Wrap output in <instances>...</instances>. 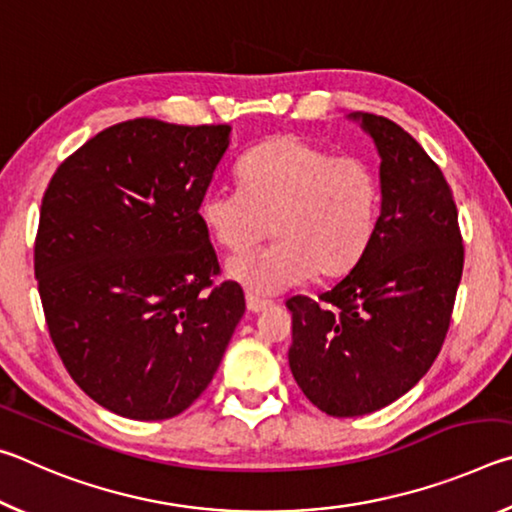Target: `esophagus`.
<instances>
[{
  "label": "esophagus",
  "instance_id": "34e87169",
  "mask_svg": "<svg viewBox=\"0 0 512 512\" xmlns=\"http://www.w3.org/2000/svg\"><path fill=\"white\" fill-rule=\"evenodd\" d=\"M271 305H273L271 300H262V298H257V296H248L246 298V307H248V311H253V314H259V311H264V309H268Z\"/></svg>",
  "mask_w": 512,
  "mask_h": 512
}]
</instances>
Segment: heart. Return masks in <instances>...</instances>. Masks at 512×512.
<instances>
[{
	"instance_id": "obj_1",
	"label": "heart",
	"mask_w": 512,
	"mask_h": 512,
	"mask_svg": "<svg viewBox=\"0 0 512 512\" xmlns=\"http://www.w3.org/2000/svg\"><path fill=\"white\" fill-rule=\"evenodd\" d=\"M241 187L207 189L201 221L228 253H244L268 232L259 253L232 257L225 273L255 296H275L309 275L339 277L375 237L381 185L372 164L334 155L298 135H277L239 160Z\"/></svg>"
}]
</instances>
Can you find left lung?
Masks as SVG:
<instances>
[{
	"label": "left lung",
	"mask_w": 512,
	"mask_h": 512,
	"mask_svg": "<svg viewBox=\"0 0 512 512\" xmlns=\"http://www.w3.org/2000/svg\"><path fill=\"white\" fill-rule=\"evenodd\" d=\"M379 151L381 214L348 275L318 300H287L289 366L334 418L379 411L436 361L463 275V237L443 171L395 121L354 112Z\"/></svg>",
	"instance_id": "1"
}]
</instances>
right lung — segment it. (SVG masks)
<instances>
[{
	"label": "right lung",
	"instance_id": "obj_1",
	"mask_svg": "<svg viewBox=\"0 0 512 512\" xmlns=\"http://www.w3.org/2000/svg\"><path fill=\"white\" fill-rule=\"evenodd\" d=\"M230 126L121 121L56 169L33 250L49 336L81 391L131 420L192 406L246 311L201 221Z\"/></svg>",
	"mask_w": 512,
	"mask_h": 512
}]
</instances>
